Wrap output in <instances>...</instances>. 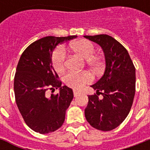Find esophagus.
<instances>
[{"instance_id": "esophagus-1", "label": "esophagus", "mask_w": 150, "mask_h": 150, "mask_svg": "<svg viewBox=\"0 0 150 150\" xmlns=\"http://www.w3.org/2000/svg\"><path fill=\"white\" fill-rule=\"evenodd\" d=\"M73 93H74V96H78L80 93H81L79 91H77V90H74V91H73Z\"/></svg>"}]
</instances>
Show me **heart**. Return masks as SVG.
Returning <instances> with one entry per match:
<instances>
[{
	"instance_id": "1",
	"label": "heart",
	"mask_w": 150,
	"mask_h": 150,
	"mask_svg": "<svg viewBox=\"0 0 150 150\" xmlns=\"http://www.w3.org/2000/svg\"><path fill=\"white\" fill-rule=\"evenodd\" d=\"M70 50L79 54L83 58L86 59L89 67L94 71L101 69L103 62L97 56H93L95 53V47L90 41L87 40L73 42L69 45ZM66 61V52L63 47H59L53 52L51 56V63L57 72H61L64 70ZM92 76L87 72L75 73L69 72L64 76V82L69 87L73 89H80L86 85L92 82Z\"/></svg>"
}]
</instances>
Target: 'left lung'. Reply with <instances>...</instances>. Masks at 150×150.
<instances>
[{"mask_svg": "<svg viewBox=\"0 0 150 150\" xmlns=\"http://www.w3.org/2000/svg\"><path fill=\"white\" fill-rule=\"evenodd\" d=\"M102 48L105 57L103 75L91 86L97 95L89 96L85 116L89 125L101 131L113 130L129 114L135 93V68L128 52L110 36H84Z\"/></svg>", "mask_w": 150, "mask_h": 150, "instance_id": "left-lung-1", "label": "left lung"}]
</instances>
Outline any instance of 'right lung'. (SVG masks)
Instances as JSON below:
<instances>
[{
	"instance_id": "obj_1",
	"label": "right lung",
	"mask_w": 150,
	"mask_h": 150,
	"mask_svg": "<svg viewBox=\"0 0 150 150\" xmlns=\"http://www.w3.org/2000/svg\"><path fill=\"white\" fill-rule=\"evenodd\" d=\"M76 37L46 36L31 43L20 57L14 80L15 101L25 122L36 132H53L64 121L74 95L57 80L51 56L58 44ZM48 88H59V93L48 97Z\"/></svg>"
}]
</instances>
